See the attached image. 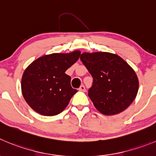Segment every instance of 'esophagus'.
Segmentation results:
<instances>
[{
	"instance_id": "1",
	"label": "esophagus",
	"mask_w": 156,
	"mask_h": 156,
	"mask_svg": "<svg viewBox=\"0 0 156 156\" xmlns=\"http://www.w3.org/2000/svg\"><path fill=\"white\" fill-rule=\"evenodd\" d=\"M78 90H79L80 91H83V92H84V91H85V87L84 86V85H81Z\"/></svg>"
}]
</instances>
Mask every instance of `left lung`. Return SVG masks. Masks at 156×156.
<instances>
[{"label":"left lung","mask_w":156,"mask_h":156,"mask_svg":"<svg viewBox=\"0 0 156 156\" xmlns=\"http://www.w3.org/2000/svg\"><path fill=\"white\" fill-rule=\"evenodd\" d=\"M80 59L93 78L88 97L98 112L113 115L132 104L139 91V79L126 61L109 52H84Z\"/></svg>","instance_id":"8db88e82"}]
</instances>
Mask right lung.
<instances>
[{
	"label": "right lung",
	"instance_id": "right-lung-1",
	"mask_svg": "<svg viewBox=\"0 0 156 156\" xmlns=\"http://www.w3.org/2000/svg\"><path fill=\"white\" fill-rule=\"evenodd\" d=\"M79 51L40 57L24 70L21 78L23 97L34 111L53 116L62 112L77 92L71 86L67 69L79 58Z\"/></svg>",
	"mask_w": 156,
	"mask_h": 156
}]
</instances>
